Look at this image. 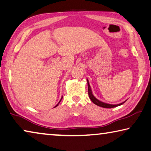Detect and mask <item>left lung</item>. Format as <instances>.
I'll list each match as a JSON object with an SVG mask.
<instances>
[{
	"label": "left lung",
	"mask_w": 151,
	"mask_h": 151,
	"mask_svg": "<svg viewBox=\"0 0 151 151\" xmlns=\"http://www.w3.org/2000/svg\"><path fill=\"white\" fill-rule=\"evenodd\" d=\"M87 82H88V96H89V97H90V100H92V102L93 104H95L96 105H97L98 106H100V107H102V108H114V107H116V106L122 105L126 102V101H124V102L118 104H116V105L109 104H106V103H104L102 102H101V101L98 100V99H96L94 97V96H93V95L92 94V90H91L90 86V84H89V81H88V80H87Z\"/></svg>",
	"instance_id": "1"
}]
</instances>
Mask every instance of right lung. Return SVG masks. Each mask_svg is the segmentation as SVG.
Here are the masks:
<instances>
[{
	"label": "right lung",
	"mask_w": 151,
	"mask_h": 151,
	"mask_svg": "<svg viewBox=\"0 0 151 151\" xmlns=\"http://www.w3.org/2000/svg\"><path fill=\"white\" fill-rule=\"evenodd\" d=\"M61 99H62V98H61ZM61 100H60V101H59V102H61ZM59 103L58 104H57V105L55 106V107H56V106H58V104H59Z\"/></svg>",
	"instance_id": "right-lung-1"
}]
</instances>
